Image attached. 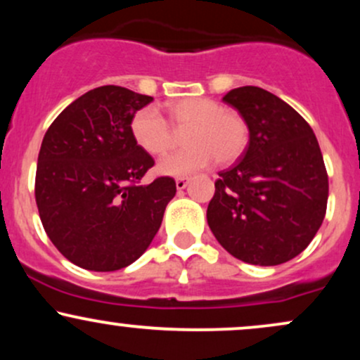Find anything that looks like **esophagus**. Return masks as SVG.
<instances>
[{
  "label": "esophagus",
  "mask_w": 360,
  "mask_h": 360,
  "mask_svg": "<svg viewBox=\"0 0 360 360\" xmlns=\"http://www.w3.org/2000/svg\"><path fill=\"white\" fill-rule=\"evenodd\" d=\"M188 183H189V177H177V179H176V188L181 191V189H184L186 186H188Z\"/></svg>",
  "instance_id": "1"
}]
</instances>
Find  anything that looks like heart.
Returning <instances> with one entry per match:
<instances>
[{"instance_id":"heart-1","label":"heart","mask_w":360,"mask_h":360,"mask_svg":"<svg viewBox=\"0 0 360 360\" xmlns=\"http://www.w3.org/2000/svg\"><path fill=\"white\" fill-rule=\"evenodd\" d=\"M169 122L154 106L135 111L130 135L139 148L148 155H162L174 146L176 131H184L183 150L160 159V174L189 176L210 167L214 159L220 164L235 162L249 143V127L235 111L206 98H184L167 105ZM171 122L172 127L168 125Z\"/></svg>"}]
</instances>
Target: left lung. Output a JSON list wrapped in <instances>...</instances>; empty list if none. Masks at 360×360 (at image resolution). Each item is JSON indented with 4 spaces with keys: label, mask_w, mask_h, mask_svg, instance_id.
Instances as JSON below:
<instances>
[{
    "label": "left lung",
    "mask_w": 360,
    "mask_h": 360,
    "mask_svg": "<svg viewBox=\"0 0 360 360\" xmlns=\"http://www.w3.org/2000/svg\"><path fill=\"white\" fill-rule=\"evenodd\" d=\"M249 127V146L221 171L208 225L233 257L278 266L301 254L325 218L328 176L311 127L269 91L243 86L223 96Z\"/></svg>",
    "instance_id": "1"
}]
</instances>
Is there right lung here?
<instances>
[{
  "label": "right lung",
  "mask_w": 360,
  "mask_h": 360,
  "mask_svg": "<svg viewBox=\"0 0 360 360\" xmlns=\"http://www.w3.org/2000/svg\"><path fill=\"white\" fill-rule=\"evenodd\" d=\"M152 100L122 86L91 89L42 140L35 176L40 220L57 250L82 269L110 272L135 262L174 198L169 176L140 184L154 159L134 142L130 122Z\"/></svg>",
  "instance_id": "obj_1"
}]
</instances>
